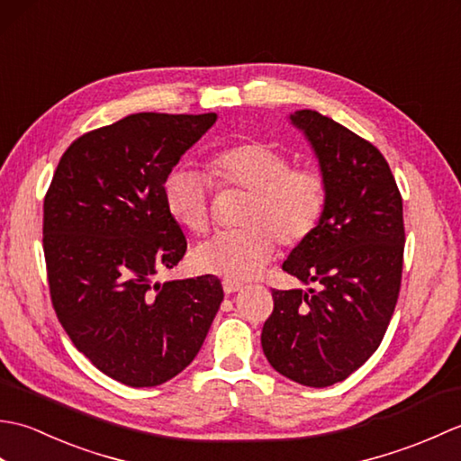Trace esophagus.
<instances>
[{
	"instance_id": "1",
	"label": "esophagus",
	"mask_w": 461,
	"mask_h": 461,
	"mask_svg": "<svg viewBox=\"0 0 461 461\" xmlns=\"http://www.w3.org/2000/svg\"><path fill=\"white\" fill-rule=\"evenodd\" d=\"M221 287H223V291L228 293H236V291H240L241 289V283L240 281H236V279H230V277H225L223 281H221Z\"/></svg>"
}]
</instances>
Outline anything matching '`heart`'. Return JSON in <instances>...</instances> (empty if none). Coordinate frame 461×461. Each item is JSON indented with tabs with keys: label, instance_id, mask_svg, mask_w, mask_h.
Here are the masks:
<instances>
[{
	"label": "heart",
	"instance_id": "heart-1",
	"mask_svg": "<svg viewBox=\"0 0 461 461\" xmlns=\"http://www.w3.org/2000/svg\"><path fill=\"white\" fill-rule=\"evenodd\" d=\"M210 176L223 190L249 192L238 231L220 233L195 249V266L230 279H248L283 248L307 241L322 221L329 203L325 174L312 166H295L293 156L276 144L246 140L215 152ZM162 198L170 218L194 236L212 225V185L203 174L174 168L166 176Z\"/></svg>",
	"mask_w": 461,
	"mask_h": 461
}]
</instances>
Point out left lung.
I'll use <instances>...</instances> for the list:
<instances>
[{
    "label": "left lung",
    "mask_w": 461,
    "mask_h": 461,
    "mask_svg": "<svg viewBox=\"0 0 461 461\" xmlns=\"http://www.w3.org/2000/svg\"><path fill=\"white\" fill-rule=\"evenodd\" d=\"M329 184L312 236L283 271L317 289H273L261 347L279 375L325 388L372 357L393 319L404 263L402 195L375 144L317 111H297Z\"/></svg>",
    "instance_id": "left-lung-1"
}]
</instances>
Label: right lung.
<instances>
[{"label": "right lung", "instance_id": "right-lung-1", "mask_svg": "<svg viewBox=\"0 0 461 461\" xmlns=\"http://www.w3.org/2000/svg\"><path fill=\"white\" fill-rule=\"evenodd\" d=\"M213 113H139L79 136L43 202L51 303L68 339L106 376L158 386L198 355L223 299L218 277L154 283L188 243L162 185Z\"/></svg>", "mask_w": 461, "mask_h": 461}]
</instances>
